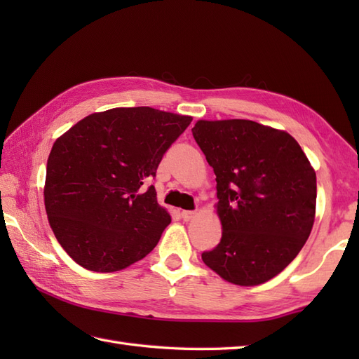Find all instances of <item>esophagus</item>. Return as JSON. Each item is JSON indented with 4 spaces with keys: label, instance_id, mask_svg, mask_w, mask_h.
<instances>
[{
    "label": "esophagus",
    "instance_id": "obj_1",
    "mask_svg": "<svg viewBox=\"0 0 359 359\" xmlns=\"http://www.w3.org/2000/svg\"><path fill=\"white\" fill-rule=\"evenodd\" d=\"M196 217V212L194 211H182V219L184 220H193Z\"/></svg>",
    "mask_w": 359,
    "mask_h": 359
}]
</instances>
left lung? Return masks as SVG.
Masks as SVG:
<instances>
[{"mask_svg":"<svg viewBox=\"0 0 359 359\" xmlns=\"http://www.w3.org/2000/svg\"><path fill=\"white\" fill-rule=\"evenodd\" d=\"M194 140L216 174L222 225L202 261L236 285L264 284L309 239L316 212V172L288 133L251 120H197Z\"/></svg>","mask_w":359,"mask_h":359,"instance_id":"left-lung-1","label":"left lung"}]
</instances>
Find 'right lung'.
<instances>
[{
    "label": "right lung",
    "instance_id": "1",
    "mask_svg": "<svg viewBox=\"0 0 359 359\" xmlns=\"http://www.w3.org/2000/svg\"><path fill=\"white\" fill-rule=\"evenodd\" d=\"M193 117L139 106L94 112L60 135L46 168L44 207L60 245L83 269L112 273L149 255L171 216L154 177Z\"/></svg>",
    "mask_w": 359,
    "mask_h": 359
}]
</instances>
